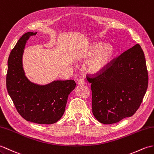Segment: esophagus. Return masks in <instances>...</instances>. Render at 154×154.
<instances>
[{"label": "esophagus", "instance_id": "esophagus-1", "mask_svg": "<svg viewBox=\"0 0 154 154\" xmlns=\"http://www.w3.org/2000/svg\"><path fill=\"white\" fill-rule=\"evenodd\" d=\"M85 79H83V78H81V79H79V81H78V85H85Z\"/></svg>", "mask_w": 154, "mask_h": 154}]
</instances>
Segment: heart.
Instances as JSON below:
<instances>
[{"instance_id":"1","label":"heart","mask_w":154,"mask_h":154,"mask_svg":"<svg viewBox=\"0 0 154 154\" xmlns=\"http://www.w3.org/2000/svg\"><path fill=\"white\" fill-rule=\"evenodd\" d=\"M115 55V48L112 44L95 42L87 46L79 54L81 61L91 58L87 65L90 73L98 74L104 71L112 62Z\"/></svg>"}]
</instances>
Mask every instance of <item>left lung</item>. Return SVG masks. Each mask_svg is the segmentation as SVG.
Wrapping results in <instances>:
<instances>
[{"label": "left lung", "instance_id": "1", "mask_svg": "<svg viewBox=\"0 0 154 154\" xmlns=\"http://www.w3.org/2000/svg\"><path fill=\"white\" fill-rule=\"evenodd\" d=\"M91 83L92 113L99 122L113 124L133 116L148 84L144 52L137 44L117 58Z\"/></svg>", "mask_w": 154, "mask_h": 154}]
</instances>
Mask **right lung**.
Instances as JSON below:
<instances>
[{
  "label": "right lung",
  "mask_w": 154,
  "mask_h": 154,
  "mask_svg": "<svg viewBox=\"0 0 154 154\" xmlns=\"http://www.w3.org/2000/svg\"><path fill=\"white\" fill-rule=\"evenodd\" d=\"M37 32L22 35L12 50L8 60L6 88L17 112L27 121L53 124L65 112L68 96L75 88L73 80H54L46 85L33 83L23 67V54L26 42Z\"/></svg>",
  "instance_id": "add662e5"
}]
</instances>
